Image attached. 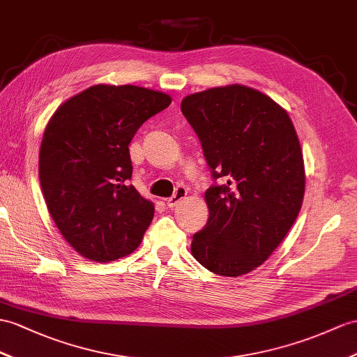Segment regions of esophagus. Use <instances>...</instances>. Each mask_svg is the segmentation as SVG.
<instances>
[{
    "mask_svg": "<svg viewBox=\"0 0 357 357\" xmlns=\"http://www.w3.org/2000/svg\"><path fill=\"white\" fill-rule=\"evenodd\" d=\"M188 195V190L185 189V188H177L176 189V192H174V195L171 197V198H168V199H165V203H167V206L168 207H176L180 202H181V199H183L185 197Z\"/></svg>",
    "mask_w": 357,
    "mask_h": 357,
    "instance_id": "esophagus-1",
    "label": "esophagus"
}]
</instances>
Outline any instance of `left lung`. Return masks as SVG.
Masks as SVG:
<instances>
[{
	"mask_svg": "<svg viewBox=\"0 0 357 357\" xmlns=\"http://www.w3.org/2000/svg\"><path fill=\"white\" fill-rule=\"evenodd\" d=\"M181 112L202 142L213 178L206 227L190 253L208 271H255L288 234L303 204L304 160L297 132L280 104L244 84L190 93Z\"/></svg>",
	"mask_w": 357,
	"mask_h": 357,
	"instance_id": "1",
	"label": "left lung"
}]
</instances>
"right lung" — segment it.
<instances>
[{"label":"right lung","mask_w":357,"mask_h":357,"mask_svg":"<svg viewBox=\"0 0 357 357\" xmlns=\"http://www.w3.org/2000/svg\"><path fill=\"white\" fill-rule=\"evenodd\" d=\"M171 101L133 84H95L50 118L39 151L40 188L59 231L80 256L106 264L141 244L154 204L128 183V145Z\"/></svg>","instance_id":"right-lung-1"}]
</instances>
